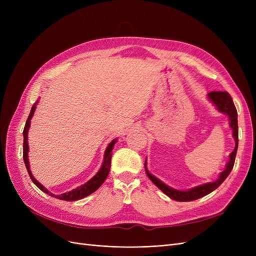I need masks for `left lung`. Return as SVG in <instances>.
I'll use <instances>...</instances> for the list:
<instances>
[{
    "label": "left lung",
    "mask_w": 256,
    "mask_h": 256,
    "mask_svg": "<svg viewBox=\"0 0 256 256\" xmlns=\"http://www.w3.org/2000/svg\"><path fill=\"white\" fill-rule=\"evenodd\" d=\"M208 97L216 104V106L218 108L219 111L228 115L230 126L232 129H233V138L235 140V148L230 154V161L226 164V170H224V171L220 174L218 180L214 182H208L202 186H198V187L190 189L188 191L175 190L173 188H170L168 186L160 182L157 177L152 176L148 171H147L146 161H145V170H146L147 176L150 177V180L156 184L162 192L166 193L168 196H170L172 200H178V202H190V200H194L209 194V193L216 190L224 180H226V178L228 176L232 170H233V166L235 164V158H236L237 148H238V122H237V110L233 102V99H232L230 95L228 92H221V90L210 92L208 94Z\"/></svg>",
    "instance_id": "obj_1"
}]
</instances>
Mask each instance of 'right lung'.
Returning a JSON list of instances; mask_svg holds the SVG:
<instances>
[{"mask_svg":"<svg viewBox=\"0 0 256 256\" xmlns=\"http://www.w3.org/2000/svg\"><path fill=\"white\" fill-rule=\"evenodd\" d=\"M36 104H37V102H35L34 106H32V109H30V115H28V118L26 122L24 130H23V160H24V164H26V170H28L30 180H32V182L37 186L38 188H40L42 191H44V193H47V194H49L51 196H54V198H60V200H69V202H72V200H81V198H83L85 196L92 194V192H95L100 187V186L104 184V182L106 180L108 174H109V172H110L111 158H112V150H113V145L115 144L116 140H113L109 144V146L106 147V152H104V164H102V168H100L98 173L94 177H92L90 180H88L86 184H82L81 187H79V188L74 189V190L69 191V192H66V193H63V194H60V196H54L53 193L49 192L47 189L44 187L42 184H40L35 180L34 176L32 175V173H30V164H28V128H30V118H32V116H33V114L35 112V109H36Z\"/></svg>","mask_w":256,"mask_h":256,"instance_id":"add662e5","label":"right lung"}]
</instances>
